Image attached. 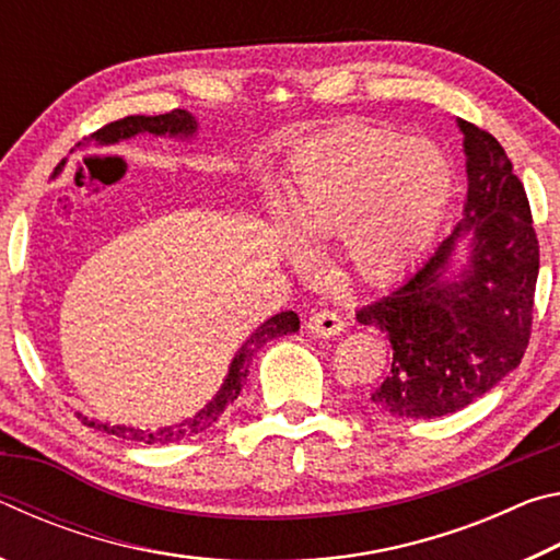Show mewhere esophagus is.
Masks as SVG:
<instances>
[{
    "label": "esophagus",
    "instance_id": "esophagus-1",
    "mask_svg": "<svg viewBox=\"0 0 560 560\" xmlns=\"http://www.w3.org/2000/svg\"><path fill=\"white\" fill-rule=\"evenodd\" d=\"M308 330L318 338H330L336 336L343 330V318H340L338 314H334V311H314V314L308 316Z\"/></svg>",
    "mask_w": 560,
    "mask_h": 560
}]
</instances>
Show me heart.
<instances>
[{
    "label": "heart",
    "instance_id": "obj_1",
    "mask_svg": "<svg viewBox=\"0 0 560 560\" xmlns=\"http://www.w3.org/2000/svg\"><path fill=\"white\" fill-rule=\"evenodd\" d=\"M452 175L432 143L373 128H338L303 145L291 160L283 214L306 246L336 240L340 267L383 283L428 249ZM291 257L306 252L291 242Z\"/></svg>",
    "mask_w": 560,
    "mask_h": 560
}]
</instances>
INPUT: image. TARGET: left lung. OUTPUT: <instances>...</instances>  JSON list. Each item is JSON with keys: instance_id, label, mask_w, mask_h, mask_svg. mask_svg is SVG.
Here are the masks:
<instances>
[{"instance_id": "8db88e82", "label": "left lung", "mask_w": 560, "mask_h": 560, "mask_svg": "<svg viewBox=\"0 0 560 560\" xmlns=\"http://www.w3.org/2000/svg\"><path fill=\"white\" fill-rule=\"evenodd\" d=\"M467 158L462 220L385 296L355 314L393 346L377 410L432 420L479 400L524 358L538 240L526 189L491 132L457 118Z\"/></svg>"}]
</instances>
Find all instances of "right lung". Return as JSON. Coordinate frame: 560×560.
<instances>
[{"mask_svg":"<svg viewBox=\"0 0 560 560\" xmlns=\"http://www.w3.org/2000/svg\"><path fill=\"white\" fill-rule=\"evenodd\" d=\"M136 136L192 140L197 136V118L192 116V113L183 110V108L163 113V116H128L122 120L108 122L106 128L96 130L86 140V143H93L98 148H110V145H118V143H122V140H130ZM63 165H66V160H61V163L56 165L54 177L61 175ZM299 324L301 320L296 314H293V311H281V314L264 320V324L254 330V334L246 338L240 346V350L234 353L217 395L202 407L200 412L187 417V420H179L175 424H165V428H158V430H140V428H130V424H110V422L89 420V417L81 412H79V417L83 420V424H89V428H96L106 434H116V438L143 442V444H173V442H179L185 438H195V434L210 430L212 424L220 420V415L226 410V405L234 402L236 397H240L242 387L246 383V375H249V365H252L254 353L261 350L273 338L296 334Z\"/></svg>","mask_w":560,"mask_h":560,"instance_id":"add662e5","label":"right lung"}]
</instances>
